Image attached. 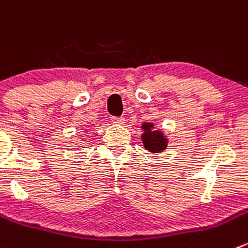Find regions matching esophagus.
I'll list each match as a JSON object with an SVG mask.
<instances>
[{
    "instance_id": "34e87169",
    "label": "esophagus",
    "mask_w": 248,
    "mask_h": 248,
    "mask_svg": "<svg viewBox=\"0 0 248 248\" xmlns=\"http://www.w3.org/2000/svg\"><path fill=\"white\" fill-rule=\"evenodd\" d=\"M111 120H112V122H114V124H124V117L114 116V117H111Z\"/></svg>"
}]
</instances>
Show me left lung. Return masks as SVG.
<instances>
[{"label": "left lung", "mask_w": 248, "mask_h": 248, "mask_svg": "<svg viewBox=\"0 0 248 248\" xmlns=\"http://www.w3.org/2000/svg\"><path fill=\"white\" fill-rule=\"evenodd\" d=\"M141 129H144V133L141 134V141L146 150L150 153H161L167 148V139L162 132L154 129V124L150 122L143 124Z\"/></svg>", "instance_id": "obj_1"}]
</instances>
